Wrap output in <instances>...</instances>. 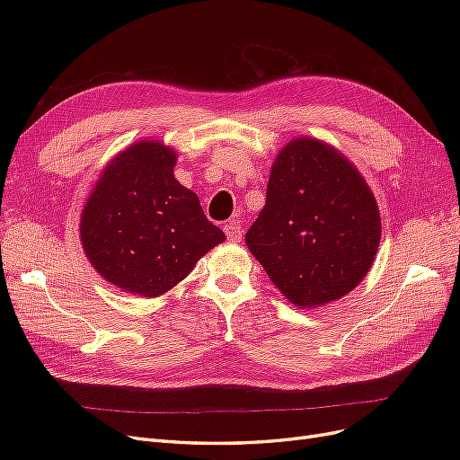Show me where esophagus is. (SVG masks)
Segmentation results:
<instances>
[{
  "instance_id": "esophagus-1",
  "label": "esophagus",
  "mask_w": 460,
  "mask_h": 460,
  "mask_svg": "<svg viewBox=\"0 0 460 460\" xmlns=\"http://www.w3.org/2000/svg\"><path fill=\"white\" fill-rule=\"evenodd\" d=\"M225 232H226V235H228V240H230V242H238V240H242V234H243V230H242L240 220H235V218L228 220L226 225H225Z\"/></svg>"
}]
</instances>
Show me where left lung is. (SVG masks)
Returning a JSON list of instances; mask_svg holds the SVG:
<instances>
[{
  "label": "left lung",
  "instance_id": "obj_1",
  "mask_svg": "<svg viewBox=\"0 0 460 460\" xmlns=\"http://www.w3.org/2000/svg\"><path fill=\"white\" fill-rule=\"evenodd\" d=\"M380 238L378 203L357 166L323 140L296 137L278 151L245 243L289 303L314 309L360 284Z\"/></svg>",
  "mask_w": 460,
  "mask_h": 460
}]
</instances>
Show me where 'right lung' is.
Here are the masks:
<instances>
[{
	"label": "right lung",
	"mask_w": 460,
	"mask_h": 460,
	"mask_svg": "<svg viewBox=\"0 0 460 460\" xmlns=\"http://www.w3.org/2000/svg\"><path fill=\"white\" fill-rule=\"evenodd\" d=\"M176 151L140 140L107 163L80 217V243L107 282L159 297L226 240L199 198L174 178Z\"/></svg>",
	"instance_id": "add662e5"
}]
</instances>
